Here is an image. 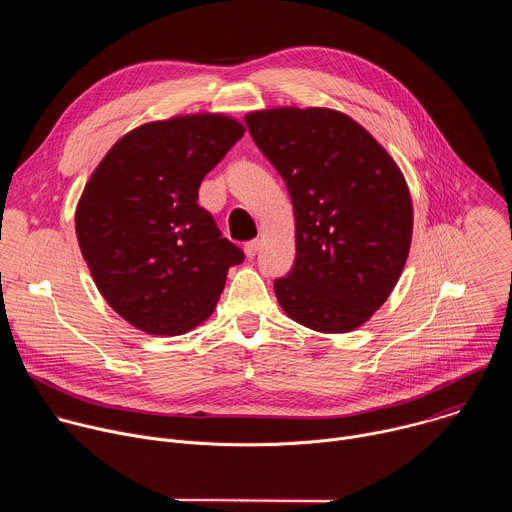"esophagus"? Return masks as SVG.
Listing matches in <instances>:
<instances>
[{
    "label": "esophagus",
    "instance_id": "obj_1",
    "mask_svg": "<svg viewBox=\"0 0 512 512\" xmlns=\"http://www.w3.org/2000/svg\"><path fill=\"white\" fill-rule=\"evenodd\" d=\"M257 251H259V239H253V241H247V243H245V255H247L249 259L255 257Z\"/></svg>",
    "mask_w": 512,
    "mask_h": 512
}]
</instances>
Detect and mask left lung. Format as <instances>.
Masks as SVG:
<instances>
[{"label":"left lung","instance_id":"1","mask_svg":"<svg viewBox=\"0 0 512 512\" xmlns=\"http://www.w3.org/2000/svg\"><path fill=\"white\" fill-rule=\"evenodd\" d=\"M261 154L285 180L296 214V261L275 279L283 312L316 332L367 322L405 267L413 206L383 145L348 115L277 107L245 117Z\"/></svg>","mask_w":512,"mask_h":512}]
</instances>
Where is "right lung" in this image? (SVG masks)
Instances as JSON below:
<instances>
[{"instance_id":"1","label":"right lung","mask_w":512,"mask_h":512,"mask_svg":"<svg viewBox=\"0 0 512 512\" xmlns=\"http://www.w3.org/2000/svg\"><path fill=\"white\" fill-rule=\"evenodd\" d=\"M221 113L180 115L125 133L89 178L75 214L81 253L105 302L156 336L202 324L243 251L198 206L204 176L243 137Z\"/></svg>"}]
</instances>
